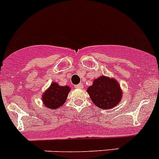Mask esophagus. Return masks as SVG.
Segmentation results:
<instances>
[{
	"instance_id": "34e87169",
	"label": "esophagus",
	"mask_w": 159,
	"mask_h": 159,
	"mask_svg": "<svg viewBox=\"0 0 159 159\" xmlns=\"http://www.w3.org/2000/svg\"><path fill=\"white\" fill-rule=\"evenodd\" d=\"M83 87H84V85H83L82 84H77V85H75V88H83Z\"/></svg>"
}]
</instances>
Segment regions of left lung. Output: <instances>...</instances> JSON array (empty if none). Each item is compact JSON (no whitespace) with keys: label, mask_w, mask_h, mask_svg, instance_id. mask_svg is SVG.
<instances>
[{"label":"left lung","mask_w":159,"mask_h":159,"mask_svg":"<svg viewBox=\"0 0 159 159\" xmlns=\"http://www.w3.org/2000/svg\"><path fill=\"white\" fill-rule=\"evenodd\" d=\"M92 102L102 109H111L121 99L122 92L117 81L106 76L95 80L93 84L88 88Z\"/></svg>","instance_id":"1"}]
</instances>
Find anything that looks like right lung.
I'll return each mask as SVG.
<instances>
[{"label":"right lung","instance_id":"obj_1","mask_svg":"<svg viewBox=\"0 0 159 159\" xmlns=\"http://www.w3.org/2000/svg\"><path fill=\"white\" fill-rule=\"evenodd\" d=\"M70 88L60 86L57 83H52L51 87L43 95V103L50 109H57L64 103L67 99Z\"/></svg>","mask_w":159,"mask_h":159}]
</instances>
